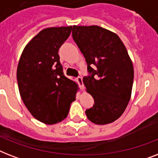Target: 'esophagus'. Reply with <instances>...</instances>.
I'll return each instance as SVG.
<instances>
[{
	"mask_svg": "<svg viewBox=\"0 0 158 158\" xmlns=\"http://www.w3.org/2000/svg\"><path fill=\"white\" fill-rule=\"evenodd\" d=\"M77 82H78V84H79V87L80 88V89H84V83H83V79H82V77H78L77 78Z\"/></svg>",
	"mask_w": 158,
	"mask_h": 158,
	"instance_id": "34e87169",
	"label": "esophagus"
}]
</instances>
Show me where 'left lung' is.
<instances>
[{"label": "left lung", "instance_id": "obj_1", "mask_svg": "<svg viewBox=\"0 0 158 158\" xmlns=\"http://www.w3.org/2000/svg\"><path fill=\"white\" fill-rule=\"evenodd\" d=\"M72 37L87 62L83 82L94 99L87 117L97 125L113 122L131 96L134 68L127 50L115 33L97 25L73 26Z\"/></svg>", "mask_w": 158, "mask_h": 158}]
</instances>
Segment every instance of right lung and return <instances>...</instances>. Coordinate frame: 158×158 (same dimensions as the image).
Wrapping results in <instances>:
<instances>
[{
	"instance_id": "1",
	"label": "right lung",
	"mask_w": 158,
	"mask_h": 158,
	"mask_svg": "<svg viewBox=\"0 0 158 158\" xmlns=\"http://www.w3.org/2000/svg\"><path fill=\"white\" fill-rule=\"evenodd\" d=\"M71 29L53 27L39 32L23 49L18 64L21 98L33 117L48 125L64 120L75 100L77 84L64 74L58 54Z\"/></svg>"
}]
</instances>
